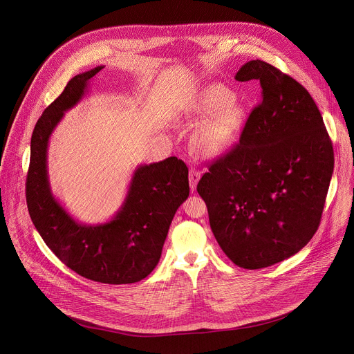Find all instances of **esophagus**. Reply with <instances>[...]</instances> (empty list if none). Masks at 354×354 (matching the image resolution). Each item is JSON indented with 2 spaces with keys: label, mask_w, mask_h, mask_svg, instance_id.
<instances>
[{
  "label": "esophagus",
  "mask_w": 354,
  "mask_h": 354,
  "mask_svg": "<svg viewBox=\"0 0 354 354\" xmlns=\"http://www.w3.org/2000/svg\"><path fill=\"white\" fill-rule=\"evenodd\" d=\"M199 178H201V171L196 170V169H191L189 170V187H191L192 191L196 188V184H198Z\"/></svg>",
  "instance_id": "34e87169"
}]
</instances>
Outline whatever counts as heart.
Listing matches in <instances>:
<instances>
[{"label":"heart","instance_id":"heart-1","mask_svg":"<svg viewBox=\"0 0 354 354\" xmlns=\"http://www.w3.org/2000/svg\"><path fill=\"white\" fill-rule=\"evenodd\" d=\"M192 113L207 117L192 135L194 149L205 158H218L230 151L243 133L247 121L245 107L234 93L222 85H209L196 97Z\"/></svg>","mask_w":354,"mask_h":354}]
</instances>
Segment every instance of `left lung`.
<instances>
[{"mask_svg": "<svg viewBox=\"0 0 354 354\" xmlns=\"http://www.w3.org/2000/svg\"><path fill=\"white\" fill-rule=\"evenodd\" d=\"M236 80H257L262 100L240 142L210 165L196 191L229 259L261 269L297 254L315 234L333 173V148L315 102L292 77L252 59Z\"/></svg>", "mask_w": 354, "mask_h": 354, "instance_id": "obj_1", "label": "left lung"}]
</instances>
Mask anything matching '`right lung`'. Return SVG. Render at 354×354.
<instances>
[{"label":"right lung","mask_w":354,"mask_h":354,"mask_svg":"<svg viewBox=\"0 0 354 354\" xmlns=\"http://www.w3.org/2000/svg\"><path fill=\"white\" fill-rule=\"evenodd\" d=\"M102 69L100 65L71 80L36 122L26 202L36 230L62 263L100 283L128 285L145 279L158 265L171 221L189 195L188 169L176 156L138 166L121 207L100 225L77 222L54 198L47 174L50 136Z\"/></svg>","instance_id":"1"}]
</instances>
